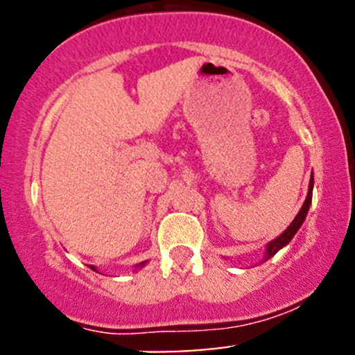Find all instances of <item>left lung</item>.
Listing matches in <instances>:
<instances>
[{
    "label": "left lung",
    "instance_id": "1",
    "mask_svg": "<svg viewBox=\"0 0 355 355\" xmlns=\"http://www.w3.org/2000/svg\"><path fill=\"white\" fill-rule=\"evenodd\" d=\"M312 189H313V177L311 178V182H309V191H307V197H305V202L302 205V209L299 210V214L295 215V218L292 220L291 225L285 229L284 234H280L279 237L272 240V242H268L267 245V250H266V257H263V260H268L270 257H274L277 252L280 250V248H284L287 245L288 242H291L292 239H294V235L297 234V230L302 227L305 217H307V211H309V207H311L312 203Z\"/></svg>",
    "mask_w": 355,
    "mask_h": 355
}]
</instances>
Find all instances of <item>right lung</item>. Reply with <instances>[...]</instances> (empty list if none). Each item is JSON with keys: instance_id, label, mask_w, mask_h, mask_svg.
Here are the masks:
<instances>
[{"instance_id": "right-lung-1", "label": "right lung", "mask_w": 355, "mask_h": 355, "mask_svg": "<svg viewBox=\"0 0 355 355\" xmlns=\"http://www.w3.org/2000/svg\"><path fill=\"white\" fill-rule=\"evenodd\" d=\"M145 263H146V262H141V263H138V266H137V268H141V267H144V266H145ZM92 268H93V270H95V272H96V268H95V267H93V266H92Z\"/></svg>"}]
</instances>
